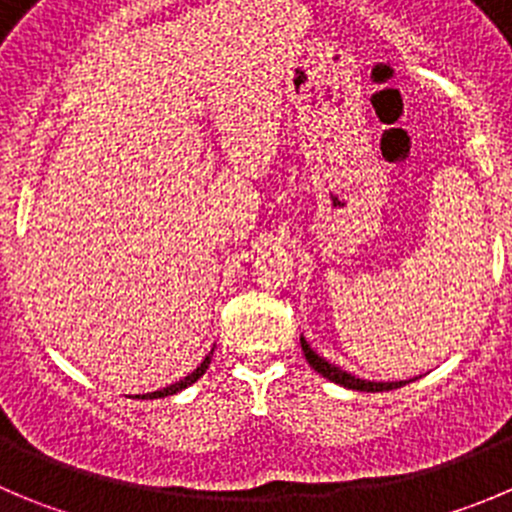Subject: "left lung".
<instances>
[{
	"label": "left lung",
	"mask_w": 512,
	"mask_h": 512,
	"mask_svg": "<svg viewBox=\"0 0 512 512\" xmlns=\"http://www.w3.org/2000/svg\"><path fill=\"white\" fill-rule=\"evenodd\" d=\"M300 346H303V353L305 358H308V364L313 366L315 371L321 376H326V379L336 381V384L346 386V389H356V391H391V389H399V386H404L407 381H394V384H381V381H366V379H356V376H351L348 371L338 369V366L328 364L326 358L318 356V353L313 351V348L308 346V341H305L303 336H300Z\"/></svg>",
	"instance_id": "1"
}]
</instances>
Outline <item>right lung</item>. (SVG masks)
<instances>
[{"label":"right lung","instance_id":"right-lung-1","mask_svg":"<svg viewBox=\"0 0 512 512\" xmlns=\"http://www.w3.org/2000/svg\"><path fill=\"white\" fill-rule=\"evenodd\" d=\"M209 361H212V356H207L202 361V366H199L197 371H194V374H189V376H184V379L181 381H176V384H171V386H166L164 391H154V394H146L148 399H161V396H169V394H176V391H181V389H186V386L189 384H194V381L199 379V376L204 374V371H207V366H209ZM146 396H143V399H146Z\"/></svg>","mask_w":512,"mask_h":512}]
</instances>
